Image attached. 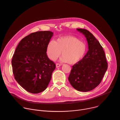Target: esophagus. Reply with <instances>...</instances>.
<instances>
[{
  "label": "esophagus",
  "mask_w": 120,
  "mask_h": 120,
  "mask_svg": "<svg viewBox=\"0 0 120 120\" xmlns=\"http://www.w3.org/2000/svg\"><path fill=\"white\" fill-rule=\"evenodd\" d=\"M61 65V64H58V63H57V64H56V68H58V67H59Z\"/></svg>",
  "instance_id": "34e87169"
}]
</instances>
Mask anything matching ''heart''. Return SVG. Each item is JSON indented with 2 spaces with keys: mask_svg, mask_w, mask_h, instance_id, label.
Here are the masks:
<instances>
[{
  "mask_svg": "<svg viewBox=\"0 0 120 120\" xmlns=\"http://www.w3.org/2000/svg\"><path fill=\"white\" fill-rule=\"evenodd\" d=\"M86 45L82 41L73 36H66L58 38L56 41H50L47 46L46 53L49 58L56 60L61 54L62 62L75 64L84 56Z\"/></svg>",
  "mask_w": 120,
  "mask_h": 120,
  "instance_id": "1",
  "label": "heart"
}]
</instances>
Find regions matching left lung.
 I'll use <instances>...</instances> for the list:
<instances>
[{
    "label": "left lung",
    "mask_w": 120,
    "mask_h": 120,
    "mask_svg": "<svg viewBox=\"0 0 120 120\" xmlns=\"http://www.w3.org/2000/svg\"><path fill=\"white\" fill-rule=\"evenodd\" d=\"M76 29L86 38L89 50L82 59L72 66L68 80L75 89L86 92L100 83L108 64L102 47L93 34L86 29Z\"/></svg>",
    "instance_id": "8db88e82"
}]
</instances>
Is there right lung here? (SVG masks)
I'll list each match as a JSON object with an SVG mask.
<instances>
[{
	"label": "right lung",
	"instance_id": "add662e5",
	"mask_svg": "<svg viewBox=\"0 0 120 120\" xmlns=\"http://www.w3.org/2000/svg\"><path fill=\"white\" fill-rule=\"evenodd\" d=\"M53 33L38 31L23 38L17 46L11 63L15 79L29 93L46 89L56 68L46 55L47 46Z\"/></svg>",
	"mask_w": 120,
	"mask_h": 120
}]
</instances>
